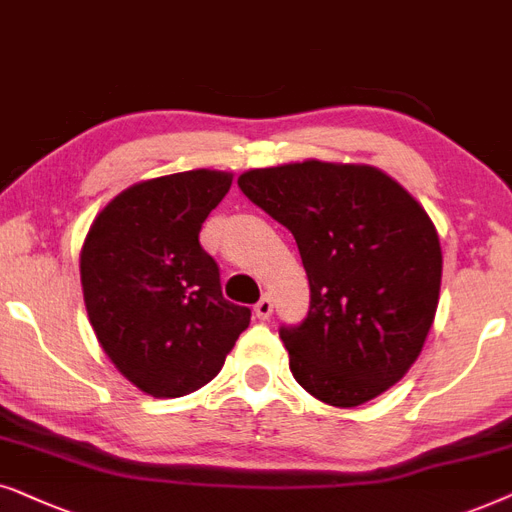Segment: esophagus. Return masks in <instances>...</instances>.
Masks as SVG:
<instances>
[{
    "mask_svg": "<svg viewBox=\"0 0 512 512\" xmlns=\"http://www.w3.org/2000/svg\"><path fill=\"white\" fill-rule=\"evenodd\" d=\"M271 311H274V299H271L269 295H264L260 302L255 304V316L260 320H267L271 316Z\"/></svg>",
    "mask_w": 512,
    "mask_h": 512,
    "instance_id": "esophagus-1",
    "label": "esophagus"
}]
</instances>
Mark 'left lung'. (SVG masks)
<instances>
[{
  "label": "left lung",
  "mask_w": 512,
  "mask_h": 512,
  "mask_svg": "<svg viewBox=\"0 0 512 512\" xmlns=\"http://www.w3.org/2000/svg\"><path fill=\"white\" fill-rule=\"evenodd\" d=\"M238 187L292 231L309 276V313L278 330L297 384L356 407L403 379L440 297L442 252L426 210L370 166L288 163L248 170Z\"/></svg>",
  "instance_id": "left-lung-1"
}]
</instances>
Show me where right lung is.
<instances>
[{"label":"right lung","mask_w":512,"mask_h":512,"mask_svg":"<svg viewBox=\"0 0 512 512\" xmlns=\"http://www.w3.org/2000/svg\"><path fill=\"white\" fill-rule=\"evenodd\" d=\"M229 173L187 170L121 192L88 229L81 285L95 337L128 381L154 398L206 386L250 325L222 295L201 227Z\"/></svg>","instance_id":"obj_1"}]
</instances>
